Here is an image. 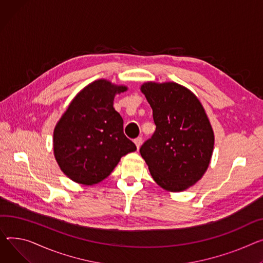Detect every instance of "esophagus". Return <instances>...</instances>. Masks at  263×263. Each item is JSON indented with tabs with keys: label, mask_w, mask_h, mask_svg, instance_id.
I'll list each match as a JSON object with an SVG mask.
<instances>
[{
	"label": "esophagus",
	"mask_w": 263,
	"mask_h": 263,
	"mask_svg": "<svg viewBox=\"0 0 263 263\" xmlns=\"http://www.w3.org/2000/svg\"><path fill=\"white\" fill-rule=\"evenodd\" d=\"M134 144H135V146H136V148H137V150L141 148V146H142V144H143V139H142V137H137V138H135L134 139Z\"/></svg>",
	"instance_id": "1"
}]
</instances>
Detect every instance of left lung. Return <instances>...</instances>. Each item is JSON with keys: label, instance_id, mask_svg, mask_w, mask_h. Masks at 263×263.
I'll return each mask as SVG.
<instances>
[{"label": "left lung", "instance_id": "obj_1", "mask_svg": "<svg viewBox=\"0 0 263 263\" xmlns=\"http://www.w3.org/2000/svg\"><path fill=\"white\" fill-rule=\"evenodd\" d=\"M141 91L156 130L139 149L155 183L180 192L202 179L212 160L215 134L199 98L177 82L148 81Z\"/></svg>", "mask_w": 263, "mask_h": 263}]
</instances>
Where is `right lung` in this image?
<instances>
[{"instance_id": "obj_1", "label": "right lung", "mask_w": 263, "mask_h": 263, "mask_svg": "<svg viewBox=\"0 0 263 263\" xmlns=\"http://www.w3.org/2000/svg\"><path fill=\"white\" fill-rule=\"evenodd\" d=\"M128 90L107 79L84 86L68 104L54 130L55 159L67 178L92 186L108 178L136 146L124 134V120L113 107Z\"/></svg>"}]
</instances>
